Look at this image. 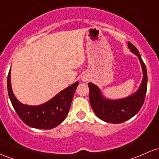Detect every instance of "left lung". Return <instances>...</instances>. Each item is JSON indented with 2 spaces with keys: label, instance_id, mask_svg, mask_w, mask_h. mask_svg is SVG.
I'll return each mask as SVG.
<instances>
[{
  "label": "left lung",
  "instance_id": "8db88e82",
  "mask_svg": "<svg viewBox=\"0 0 159 159\" xmlns=\"http://www.w3.org/2000/svg\"><path fill=\"white\" fill-rule=\"evenodd\" d=\"M128 46L131 52L138 57L143 69V81L135 93L122 99L109 100L103 97L98 87L92 83L88 84L91 107L96 116L107 123L118 124L131 119L138 114L145 100L147 89V68L136 47L130 42H128Z\"/></svg>",
  "mask_w": 159,
  "mask_h": 159
}]
</instances>
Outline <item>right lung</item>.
<instances>
[{
    "instance_id": "right-lung-1",
    "label": "right lung",
    "mask_w": 159,
    "mask_h": 159,
    "mask_svg": "<svg viewBox=\"0 0 159 159\" xmlns=\"http://www.w3.org/2000/svg\"><path fill=\"white\" fill-rule=\"evenodd\" d=\"M78 84V81L75 82L43 105L30 106L20 103L14 96L11 87L10 70L7 76L9 97L18 116L28 126L40 129H52L65 120Z\"/></svg>"
}]
</instances>
